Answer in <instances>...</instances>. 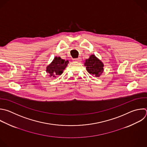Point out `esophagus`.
Returning <instances> with one entry per match:
<instances>
[{
  "instance_id": "obj_1",
  "label": "esophagus",
  "mask_w": 147,
  "mask_h": 147,
  "mask_svg": "<svg viewBox=\"0 0 147 147\" xmlns=\"http://www.w3.org/2000/svg\"><path fill=\"white\" fill-rule=\"evenodd\" d=\"M73 60H74V61H75V62H79V61H80L81 58H76V59H74Z\"/></svg>"
}]
</instances>
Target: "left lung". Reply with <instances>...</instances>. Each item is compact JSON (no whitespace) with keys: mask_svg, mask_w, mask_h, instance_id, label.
<instances>
[{"mask_svg":"<svg viewBox=\"0 0 147 147\" xmlns=\"http://www.w3.org/2000/svg\"><path fill=\"white\" fill-rule=\"evenodd\" d=\"M88 72L96 77H99L103 71V64L94 55L90 56L84 63Z\"/></svg>","mask_w":147,"mask_h":147,"instance_id":"1","label":"left lung"}]
</instances>
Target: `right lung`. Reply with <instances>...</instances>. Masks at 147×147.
<instances>
[{
  "instance_id": "right-lung-1",
  "label": "right lung",
  "mask_w": 147,
  "mask_h": 147,
  "mask_svg": "<svg viewBox=\"0 0 147 147\" xmlns=\"http://www.w3.org/2000/svg\"><path fill=\"white\" fill-rule=\"evenodd\" d=\"M68 63V61L62 59L60 57H55L52 63L47 67L46 71L50 74V77L61 75L67 66Z\"/></svg>"
}]
</instances>
